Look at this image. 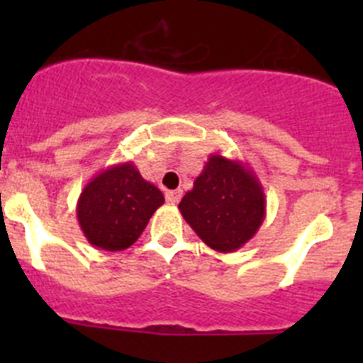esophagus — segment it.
Masks as SVG:
<instances>
[{"instance_id":"34e87169","label":"esophagus","mask_w":363,"mask_h":363,"mask_svg":"<svg viewBox=\"0 0 363 363\" xmlns=\"http://www.w3.org/2000/svg\"><path fill=\"white\" fill-rule=\"evenodd\" d=\"M165 198H167V201H169V203L176 205L179 200H182V191H167Z\"/></svg>"}]
</instances>
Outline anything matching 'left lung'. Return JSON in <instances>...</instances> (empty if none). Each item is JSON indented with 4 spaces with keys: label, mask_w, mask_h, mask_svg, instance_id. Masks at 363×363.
Here are the masks:
<instances>
[{
    "label": "left lung",
    "mask_w": 363,
    "mask_h": 363,
    "mask_svg": "<svg viewBox=\"0 0 363 363\" xmlns=\"http://www.w3.org/2000/svg\"><path fill=\"white\" fill-rule=\"evenodd\" d=\"M178 209L201 242L234 252L264 223L265 192L251 167L214 152Z\"/></svg>",
    "instance_id": "obj_1"
}]
</instances>
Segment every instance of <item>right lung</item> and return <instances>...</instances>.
Segmentation results:
<instances>
[{
  "mask_svg": "<svg viewBox=\"0 0 363 363\" xmlns=\"http://www.w3.org/2000/svg\"><path fill=\"white\" fill-rule=\"evenodd\" d=\"M165 198L133 162L116 163L83 187L76 216L86 242L104 251L129 249Z\"/></svg>",
  "mask_w": 363,
  "mask_h": 363,
  "instance_id": "1",
  "label": "right lung"
}]
</instances>
